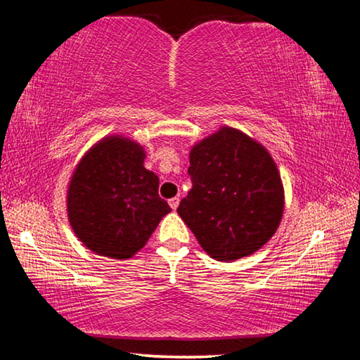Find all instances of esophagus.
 <instances>
[{
	"instance_id": "34e87169",
	"label": "esophagus",
	"mask_w": 360,
	"mask_h": 360,
	"mask_svg": "<svg viewBox=\"0 0 360 360\" xmlns=\"http://www.w3.org/2000/svg\"><path fill=\"white\" fill-rule=\"evenodd\" d=\"M168 203H169V206H172V210H178V206H179V198H178V197L169 198V200H168Z\"/></svg>"
}]
</instances>
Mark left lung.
<instances>
[{
  "instance_id": "8db88e82",
  "label": "left lung",
  "mask_w": 360,
  "mask_h": 360,
  "mask_svg": "<svg viewBox=\"0 0 360 360\" xmlns=\"http://www.w3.org/2000/svg\"><path fill=\"white\" fill-rule=\"evenodd\" d=\"M188 162L192 188L178 214L206 254L231 262L270 241L284 214V187L265 146L225 125L195 143Z\"/></svg>"
}]
</instances>
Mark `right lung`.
Masks as SVG:
<instances>
[{"instance_id":"right-lung-1","label":"right lung","mask_w":360,"mask_h":360,"mask_svg":"<svg viewBox=\"0 0 360 360\" xmlns=\"http://www.w3.org/2000/svg\"><path fill=\"white\" fill-rule=\"evenodd\" d=\"M146 150L122 135L96 141L71 174L66 212L75 235L103 257L127 260L146 246L169 208L158 176L144 168Z\"/></svg>"}]
</instances>
